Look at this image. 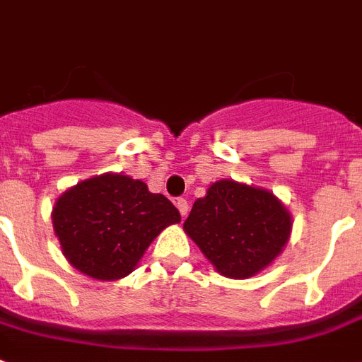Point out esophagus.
<instances>
[{"mask_svg":"<svg viewBox=\"0 0 362 362\" xmlns=\"http://www.w3.org/2000/svg\"><path fill=\"white\" fill-rule=\"evenodd\" d=\"M176 206H178V211H180L182 216H186L187 211H189V203H187V199H184V197L176 199Z\"/></svg>","mask_w":362,"mask_h":362,"instance_id":"obj_1","label":"esophagus"}]
</instances>
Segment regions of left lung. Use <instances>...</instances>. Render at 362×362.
I'll use <instances>...</instances> for the list:
<instances>
[{"label":"left lung","mask_w":362,"mask_h":362,"mask_svg":"<svg viewBox=\"0 0 362 362\" xmlns=\"http://www.w3.org/2000/svg\"><path fill=\"white\" fill-rule=\"evenodd\" d=\"M291 230V212L272 192L233 180L214 182L184 222L216 272L231 279H247L269 266Z\"/></svg>","instance_id":"1"}]
</instances>
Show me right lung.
<instances>
[{"label":"right lung","instance_id":"add662e5","mask_svg":"<svg viewBox=\"0 0 362 362\" xmlns=\"http://www.w3.org/2000/svg\"><path fill=\"white\" fill-rule=\"evenodd\" d=\"M180 212L161 193L125 175H100L66 189L52 206V228L71 266L98 281L125 277L150 243Z\"/></svg>","mask_w":362,"mask_h":362}]
</instances>
